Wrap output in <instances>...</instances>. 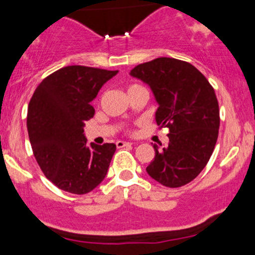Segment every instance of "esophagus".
I'll list each match as a JSON object with an SVG mask.
<instances>
[{"label": "esophagus", "mask_w": 255, "mask_h": 255, "mask_svg": "<svg viewBox=\"0 0 255 255\" xmlns=\"http://www.w3.org/2000/svg\"><path fill=\"white\" fill-rule=\"evenodd\" d=\"M116 145H117V148H123V146L132 145V143H129V142H123V140H118V142H116Z\"/></svg>", "instance_id": "esophagus-1"}]
</instances>
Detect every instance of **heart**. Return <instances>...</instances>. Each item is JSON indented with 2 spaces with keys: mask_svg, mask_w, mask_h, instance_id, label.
Instances as JSON below:
<instances>
[{
  "mask_svg": "<svg viewBox=\"0 0 255 255\" xmlns=\"http://www.w3.org/2000/svg\"><path fill=\"white\" fill-rule=\"evenodd\" d=\"M134 87H139V85H130V86H128V90H127V91H129V90L134 89Z\"/></svg>",
  "mask_w": 255,
  "mask_h": 255,
  "instance_id": "obj_1",
  "label": "heart"
}]
</instances>
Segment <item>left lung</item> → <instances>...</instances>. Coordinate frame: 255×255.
Returning <instances> with one entry per match:
<instances>
[{
    "label": "left lung",
    "instance_id": "obj_1",
    "mask_svg": "<svg viewBox=\"0 0 255 255\" xmlns=\"http://www.w3.org/2000/svg\"><path fill=\"white\" fill-rule=\"evenodd\" d=\"M130 75L150 86L159 105L156 123L169 129L168 145H153L155 156L146 173L164 186L189 184L206 166L217 142L220 109L215 90L194 65L174 58L139 64Z\"/></svg>",
    "mask_w": 255,
    "mask_h": 255
}]
</instances>
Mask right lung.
<instances>
[{"instance_id":"obj_1","label":"right lung","mask_w":255,"mask_h":255,"mask_svg":"<svg viewBox=\"0 0 255 255\" xmlns=\"http://www.w3.org/2000/svg\"><path fill=\"white\" fill-rule=\"evenodd\" d=\"M117 73L65 66L43 80L30 99L27 128L33 154L47 179L64 191L87 194L106 176L116 144L87 145L84 126L95 115L90 102Z\"/></svg>"}]
</instances>
